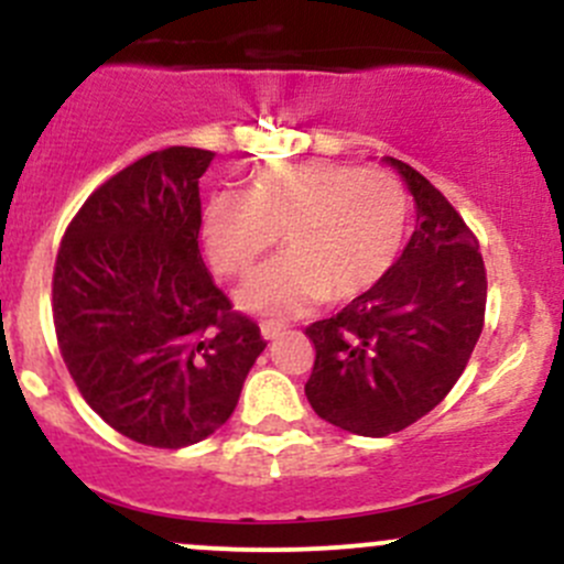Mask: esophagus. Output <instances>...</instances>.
Here are the masks:
<instances>
[{
  "instance_id": "obj_1",
  "label": "esophagus",
  "mask_w": 564,
  "mask_h": 564,
  "mask_svg": "<svg viewBox=\"0 0 564 564\" xmlns=\"http://www.w3.org/2000/svg\"><path fill=\"white\" fill-rule=\"evenodd\" d=\"M286 333V324L281 322H261V335H264L267 340H275L278 335Z\"/></svg>"
}]
</instances>
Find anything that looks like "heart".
<instances>
[{
	"instance_id": "1",
	"label": "heart",
	"mask_w": 564,
	"mask_h": 564,
	"mask_svg": "<svg viewBox=\"0 0 564 564\" xmlns=\"http://www.w3.org/2000/svg\"><path fill=\"white\" fill-rule=\"evenodd\" d=\"M406 226L409 196L395 176L335 161L264 163L246 191L215 193L202 209V242L220 275H246L283 231L289 253L240 289L242 308L267 316L371 292L395 264Z\"/></svg>"
}]
</instances>
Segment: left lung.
<instances>
[{"label": "left lung", "instance_id": "left-lung-1", "mask_svg": "<svg viewBox=\"0 0 564 564\" xmlns=\"http://www.w3.org/2000/svg\"><path fill=\"white\" fill-rule=\"evenodd\" d=\"M417 204L388 275L305 335L316 360L305 395L322 420L388 436L429 414L464 373L486 318V264L469 226L409 163L384 158Z\"/></svg>", "mask_w": 564, "mask_h": 564}]
</instances>
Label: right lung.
<instances>
[{"label":"right lung","instance_id":"add662e5","mask_svg":"<svg viewBox=\"0 0 564 564\" xmlns=\"http://www.w3.org/2000/svg\"><path fill=\"white\" fill-rule=\"evenodd\" d=\"M213 158L196 147L139 158L82 204L56 253L62 360L84 401L147 447L215 434L267 346L198 250V180Z\"/></svg>","mask_w":564,"mask_h":564}]
</instances>
